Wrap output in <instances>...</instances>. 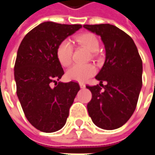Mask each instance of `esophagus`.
<instances>
[{"label":"esophagus","instance_id":"34e87169","mask_svg":"<svg viewBox=\"0 0 155 155\" xmlns=\"http://www.w3.org/2000/svg\"><path fill=\"white\" fill-rule=\"evenodd\" d=\"M80 87H81V89H84V88L85 87V84H83V83H80Z\"/></svg>","mask_w":155,"mask_h":155}]
</instances>
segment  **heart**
Masks as SVG:
<instances>
[{
	"mask_svg": "<svg viewBox=\"0 0 155 155\" xmlns=\"http://www.w3.org/2000/svg\"><path fill=\"white\" fill-rule=\"evenodd\" d=\"M76 41L83 45L92 53H94L99 50L100 43L97 37L91 33H84L79 35ZM73 46L69 40H64L60 43L56 50V56L59 62L63 66H68L72 62ZM96 72V69L93 64H74L66 71V77L71 81L84 82L93 76Z\"/></svg>",
	"mask_w": 155,
	"mask_h": 155,
	"instance_id": "obj_1",
	"label": "heart"
}]
</instances>
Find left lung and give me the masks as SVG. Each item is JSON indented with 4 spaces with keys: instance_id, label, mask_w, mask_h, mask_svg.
Returning <instances> with one entry per match:
<instances>
[{
    "instance_id": "1",
    "label": "left lung",
    "mask_w": 155,
    "mask_h": 155,
    "mask_svg": "<svg viewBox=\"0 0 155 155\" xmlns=\"http://www.w3.org/2000/svg\"><path fill=\"white\" fill-rule=\"evenodd\" d=\"M101 37L105 61L95 79L99 84L89 86L92 99L87 110L93 123L101 129L115 130L126 123L135 110L142 88L143 65L133 39L110 24L84 25ZM105 82V86L102 84Z\"/></svg>"
}]
</instances>
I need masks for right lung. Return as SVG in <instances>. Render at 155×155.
<instances>
[{"label":"right lung","instance_id":"add662e5","mask_svg":"<svg viewBox=\"0 0 155 155\" xmlns=\"http://www.w3.org/2000/svg\"><path fill=\"white\" fill-rule=\"evenodd\" d=\"M81 25L41 23L26 34L17 51L14 68L16 94L26 119L37 130L52 133L63 128L80 85L76 82H52L64 74L56 56L61 41Z\"/></svg>","mask_w":155,"mask_h":155}]
</instances>
